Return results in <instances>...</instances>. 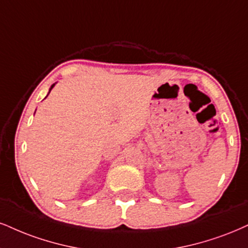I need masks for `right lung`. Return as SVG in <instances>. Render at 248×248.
Wrapping results in <instances>:
<instances>
[{"label":"right lung","instance_id":"right-lung-1","mask_svg":"<svg viewBox=\"0 0 248 248\" xmlns=\"http://www.w3.org/2000/svg\"><path fill=\"white\" fill-rule=\"evenodd\" d=\"M54 86H55V84H53V85H51V87H50V90H49V92H50L51 90H53V87H54Z\"/></svg>","mask_w":248,"mask_h":248}]
</instances>
